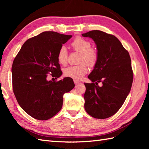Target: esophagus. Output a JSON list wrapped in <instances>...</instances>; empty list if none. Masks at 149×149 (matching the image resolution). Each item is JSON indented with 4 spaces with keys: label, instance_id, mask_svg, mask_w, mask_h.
Returning <instances> with one entry per match:
<instances>
[{
    "label": "esophagus",
    "instance_id": "obj_1",
    "mask_svg": "<svg viewBox=\"0 0 149 149\" xmlns=\"http://www.w3.org/2000/svg\"><path fill=\"white\" fill-rule=\"evenodd\" d=\"M74 83H75V85L79 83V81H77V80H75V79H74Z\"/></svg>",
    "mask_w": 149,
    "mask_h": 149
}]
</instances>
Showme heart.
<instances>
[{
  "mask_svg": "<svg viewBox=\"0 0 149 149\" xmlns=\"http://www.w3.org/2000/svg\"><path fill=\"white\" fill-rule=\"evenodd\" d=\"M71 46L76 52H80L79 57L80 65L70 66L66 68L64 70L65 75L71 77L74 79L79 80L83 77L88 72L87 65L93 67L98 61V53L95 50L91 47L90 41L83 38L77 37L72 41ZM68 52L65 46L60 47L57 54V59L60 65H65L68 61Z\"/></svg>",
  "mask_w": 149,
  "mask_h": 149,
  "instance_id": "obj_1",
  "label": "heart"
}]
</instances>
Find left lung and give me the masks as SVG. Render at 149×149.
I'll return each mask as SVG.
<instances>
[{
  "label": "left lung",
  "instance_id": "obj_1",
  "mask_svg": "<svg viewBox=\"0 0 149 149\" xmlns=\"http://www.w3.org/2000/svg\"><path fill=\"white\" fill-rule=\"evenodd\" d=\"M82 36L93 39L99 57L88 76L92 83H84V109L93 118H109L120 109L131 91L133 72L130 56L112 34L93 30Z\"/></svg>",
  "mask_w": 149,
  "mask_h": 149
}]
</instances>
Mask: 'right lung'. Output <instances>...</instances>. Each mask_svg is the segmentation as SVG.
<instances>
[{
	"label": "right lung",
	"instance_id": "1",
	"mask_svg": "<svg viewBox=\"0 0 149 149\" xmlns=\"http://www.w3.org/2000/svg\"><path fill=\"white\" fill-rule=\"evenodd\" d=\"M45 31L25 42L13 63V90L19 105L33 118L46 120L58 113L63 95L74 88L73 79L47 81V74L57 79L62 72L57 59L60 47L72 38Z\"/></svg>",
	"mask_w": 149,
	"mask_h": 149
}]
</instances>
